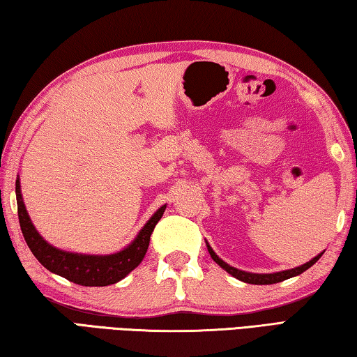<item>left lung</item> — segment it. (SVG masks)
Wrapping results in <instances>:
<instances>
[{"label":"left lung","mask_w":357,"mask_h":357,"mask_svg":"<svg viewBox=\"0 0 357 357\" xmlns=\"http://www.w3.org/2000/svg\"><path fill=\"white\" fill-rule=\"evenodd\" d=\"M206 247H208V252L211 258L214 259V261L220 266L222 269H225L229 275H233L234 279H238L241 282H245V283H252V285H273V283H279L282 280H287V279H291V277H296L304 273L309 268H312L313 264H315L321 255L324 253V250L321 253H318L315 258H312L309 263L305 264H301L298 268H293V269H287V271H280V273H271V274H255V273H245V271H241L238 268H233V266H229L228 263L223 261L222 258H219L215 255V252L213 250V247L209 245V243L206 241Z\"/></svg>","instance_id":"left-lung-1"}]
</instances>
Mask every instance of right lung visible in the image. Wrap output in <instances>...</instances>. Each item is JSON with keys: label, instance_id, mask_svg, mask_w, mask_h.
Instances as JSON below:
<instances>
[{"label": "right lung", "instance_id": "add662e5", "mask_svg": "<svg viewBox=\"0 0 357 357\" xmlns=\"http://www.w3.org/2000/svg\"><path fill=\"white\" fill-rule=\"evenodd\" d=\"M15 195L23 238H25L33 255L50 273L61 275L64 279L82 287L113 285V283L123 280L126 275L132 273L146 255L151 234H153L155 223L162 219L167 208V204H164V206L157 209L138 231L135 239L128 247H124L123 250L108 253V255H89V253L61 250L55 245L48 244L40 236L33 225L31 219H29L25 203H23L20 178H17L15 181Z\"/></svg>", "mask_w": 357, "mask_h": 357}]
</instances>
